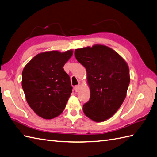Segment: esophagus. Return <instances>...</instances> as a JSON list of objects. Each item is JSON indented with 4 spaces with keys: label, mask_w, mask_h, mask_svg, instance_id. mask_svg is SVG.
<instances>
[{
    "label": "esophagus",
    "mask_w": 157,
    "mask_h": 157,
    "mask_svg": "<svg viewBox=\"0 0 157 157\" xmlns=\"http://www.w3.org/2000/svg\"><path fill=\"white\" fill-rule=\"evenodd\" d=\"M80 89H81V86H80V85H76L75 86V90L76 92H78L80 90Z\"/></svg>",
    "instance_id": "34e87169"
}]
</instances>
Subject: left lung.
Listing matches in <instances>:
<instances>
[{"label":"left lung","instance_id":"8db88e82","mask_svg":"<svg viewBox=\"0 0 157 157\" xmlns=\"http://www.w3.org/2000/svg\"><path fill=\"white\" fill-rule=\"evenodd\" d=\"M75 56L86 68L90 91L83 112L96 122L105 121L126 98L130 81L126 62L116 51L101 44L76 49Z\"/></svg>","mask_w":157,"mask_h":157}]
</instances>
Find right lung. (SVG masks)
Masks as SVG:
<instances>
[{"label":"right lung","instance_id":"1","mask_svg":"<svg viewBox=\"0 0 157 157\" xmlns=\"http://www.w3.org/2000/svg\"><path fill=\"white\" fill-rule=\"evenodd\" d=\"M73 54L49 51L37 54L22 72V87L27 103L37 116L46 120L64 111L72 87L63 67Z\"/></svg>","mask_w":157,"mask_h":157}]
</instances>
